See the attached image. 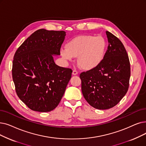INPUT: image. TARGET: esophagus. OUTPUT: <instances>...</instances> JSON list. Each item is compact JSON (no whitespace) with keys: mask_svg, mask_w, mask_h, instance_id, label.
<instances>
[{"mask_svg":"<svg viewBox=\"0 0 146 146\" xmlns=\"http://www.w3.org/2000/svg\"><path fill=\"white\" fill-rule=\"evenodd\" d=\"M78 74V72L77 70H74L73 71V73H72V74L75 76V75H77Z\"/></svg>","mask_w":146,"mask_h":146,"instance_id":"1","label":"esophagus"}]
</instances>
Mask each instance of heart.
Here are the masks:
<instances>
[{
	"instance_id": "heart-1",
	"label": "heart",
	"mask_w": 146,
	"mask_h": 146,
	"mask_svg": "<svg viewBox=\"0 0 146 146\" xmlns=\"http://www.w3.org/2000/svg\"><path fill=\"white\" fill-rule=\"evenodd\" d=\"M106 49L107 43L103 36L81 35L69 41L66 48L61 49L60 52L63 58L67 61L78 57V64L82 68L91 70L102 62Z\"/></svg>"
}]
</instances>
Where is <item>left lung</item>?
I'll return each instance as SVG.
<instances>
[{
    "mask_svg": "<svg viewBox=\"0 0 146 146\" xmlns=\"http://www.w3.org/2000/svg\"><path fill=\"white\" fill-rule=\"evenodd\" d=\"M109 45L105 57L96 68L80 73L82 92L87 102L99 110L112 108L129 88L130 62L126 50L117 37L106 31Z\"/></svg>",
    "mask_w": 146,
    "mask_h": 146,
    "instance_id": "left-lung-1",
    "label": "left lung"
}]
</instances>
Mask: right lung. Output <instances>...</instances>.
I'll return each instance as SVG.
<instances>
[{"label":"right lung","instance_id":"right-lung-1","mask_svg":"<svg viewBox=\"0 0 146 146\" xmlns=\"http://www.w3.org/2000/svg\"><path fill=\"white\" fill-rule=\"evenodd\" d=\"M64 31L39 29L18 48L12 62V79L17 96L29 109L53 110L58 105L72 77V69L54 61L60 55Z\"/></svg>","mask_w":146,"mask_h":146}]
</instances>
